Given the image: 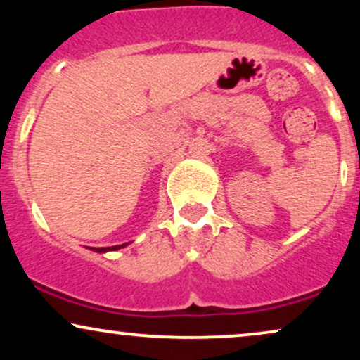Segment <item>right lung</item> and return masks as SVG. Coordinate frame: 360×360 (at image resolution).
<instances>
[{
  "mask_svg": "<svg viewBox=\"0 0 360 360\" xmlns=\"http://www.w3.org/2000/svg\"><path fill=\"white\" fill-rule=\"evenodd\" d=\"M123 247V245H122ZM115 249H120V245H115V247H108V249H105V247H101V249H96V252H106V250H115Z\"/></svg>",
  "mask_w": 360,
  "mask_h": 360,
  "instance_id": "right-lung-1",
  "label": "right lung"
}]
</instances>
